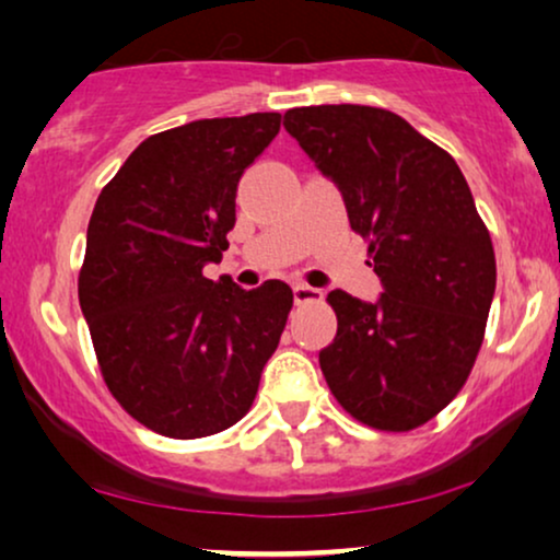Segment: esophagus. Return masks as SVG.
I'll return each instance as SVG.
<instances>
[{"label": "esophagus", "mask_w": 560, "mask_h": 560, "mask_svg": "<svg viewBox=\"0 0 560 560\" xmlns=\"http://www.w3.org/2000/svg\"><path fill=\"white\" fill-rule=\"evenodd\" d=\"M293 298H295L298 305H305V303H320V301H324V293H320V290H316V288L298 282V285L293 288Z\"/></svg>", "instance_id": "1"}]
</instances>
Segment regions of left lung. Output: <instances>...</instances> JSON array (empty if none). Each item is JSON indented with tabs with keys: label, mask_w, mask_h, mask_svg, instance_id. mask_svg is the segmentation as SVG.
Segmentation results:
<instances>
[{
	"label": "left lung",
	"mask_w": 560,
	"mask_h": 560,
	"mask_svg": "<svg viewBox=\"0 0 560 560\" xmlns=\"http://www.w3.org/2000/svg\"><path fill=\"white\" fill-rule=\"evenodd\" d=\"M282 125L339 186L385 288L374 303L328 293L339 326L320 372L359 423L412 431L454 400L485 341L497 282L485 221L456 160L393 112L301 106Z\"/></svg>",
	"instance_id": "left-lung-1"
}]
</instances>
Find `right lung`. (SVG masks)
Here are the masks:
<instances>
[{
	"label": "right lung",
	"mask_w": 560,
	"mask_h": 560,
	"mask_svg": "<svg viewBox=\"0 0 560 560\" xmlns=\"http://www.w3.org/2000/svg\"><path fill=\"white\" fill-rule=\"evenodd\" d=\"M280 132L278 112L152 135L96 198L79 301L121 408L167 439L232 428L255 402L293 290L203 278L229 247L236 183Z\"/></svg>",
	"instance_id": "add662e5"
}]
</instances>
